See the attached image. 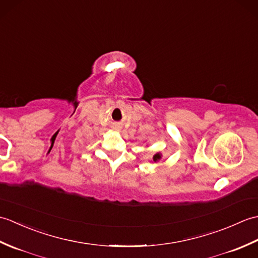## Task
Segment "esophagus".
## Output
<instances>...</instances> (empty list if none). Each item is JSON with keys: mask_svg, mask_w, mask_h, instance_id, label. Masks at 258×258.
<instances>
[{"mask_svg": "<svg viewBox=\"0 0 258 258\" xmlns=\"http://www.w3.org/2000/svg\"><path fill=\"white\" fill-rule=\"evenodd\" d=\"M115 130L119 131V130H120V126H119V125H116V126H115Z\"/></svg>", "mask_w": 258, "mask_h": 258, "instance_id": "34e87169", "label": "esophagus"}]
</instances>
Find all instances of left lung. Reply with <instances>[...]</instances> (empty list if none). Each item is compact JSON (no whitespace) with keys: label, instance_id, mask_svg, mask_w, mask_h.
<instances>
[{"label":"left lung","instance_id":"1","mask_svg":"<svg viewBox=\"0 0 258 258\" xmlns=\"http://www.w3.org/2000/svg\"><path fill=\"white\" fill-rule=\"evenodd\" d=\"M161 157H162V155L160 154V153H157V154H155L154 156H153V161H154V162L160 161V160H161Z\"/></svg>","mask_w":258,"mask_h":258}]
</instances>
